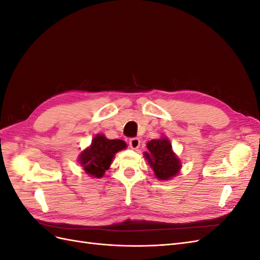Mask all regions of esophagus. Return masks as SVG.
Masks as SVG:
<instances>
[{
    "instance_id": "1",
    "label": "esophagus",
    "mask_w": 260,
    "mask_h": 260,
    "mask_svg": "<svg viewBox=\"0 0 260 260\" xmlns=\"http://www.w3.org/2000/svg\"><path fill=\"white\" fill-rule=\"evenodd\" d=\"M140 145H141L140 139H138V138H132V139L129 140V146H130L132 149L139 148Z\"/></svg>"
}]
</instances>
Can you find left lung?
<instances>
[{
    "instance_id": "8db88e82",
    "label": "left lung",
    "mask_w": 260,
    "mask_h": 260,
    "mask_svg": "<svg viewBox=\"0 0 260 260\" xmlns=\"http://www.w3.org/2000/svg\"><path fill=\"white\" fill-rule=\"evenodd\" d=\"M146 147L144 157L157 179L168 181L179 174L182 165L167 137L148 141Z\"/></svg>"
}]
</instances>
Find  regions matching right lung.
I'll use <instances>...</instances> for the list:
<instances>
[{"label": "right lung", "mask_w": 260, "mask_h": 260, "mask_svg": "<svg viewBox=\"0 0 260 260\" xmlns=\"http://www.w3.org/2000/svg\"><path fill=\"white\" fill-rule=\"evenodd\" d=\"M127 148L122 140H109L104 135H96L92 139L90 146L80 153L79 164L86 175L91 178H102L111 167L116 153Z\"/></svg>", "instance_id": "add662e5"}]
</instances>
